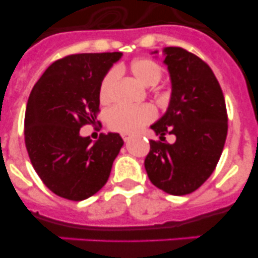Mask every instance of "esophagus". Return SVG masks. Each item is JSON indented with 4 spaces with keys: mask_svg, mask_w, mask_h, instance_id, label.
I'll use <instances>...</instances> for the list:
<instances>
[{
    "mask_svg": "<svg viewBox=\"0 0 258 258\" xmlns=\"http://www.w3.org/2000/svg\"><path fill=\"white\" fill-rule=\"evenodd\" d=\"M121 137H122V140H124V142H127V141L132 138L131 134H121Z\"/></svg>",
    "mask_w": 258,
    "mask_h": 258,
    "instance_id": "34e87169",
    "label": "esophagus"
}]
</instances>
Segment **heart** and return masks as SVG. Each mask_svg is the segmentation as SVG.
<instances>
[{
  "label": "heart",
  "mask_w": 258,
  "mask_h": 258,
  "mask_svg": "<svg viewBox=\"0 0 258 258\" xmlns=\"http://www.w3.org/2000/svg\"><path fill=\"white\" fill-rule=\"evenodd\" d=\"M131 72L134 79L143 86H155L163 77V68L152 59L141 58L131 63ZM120 68L109 70L102 79L98 97L102 103L112 99L115 85L117 83ZM156 117V111L150 104L141 106H115L107 112V122L111 129L120 133H134L143 125L151 122Z\"/></svg>",
  "instance_id": "obj_1"
}]
</instances>
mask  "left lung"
I'll return each instance as SVG.
<instances>
[{
	"label": "left lung",
	"mask_w": 258,
	"mask_h": 258,
	"mask_svg": "<svg viewBox=\"0 0 258 258\" xmlns=\"http://www.w3.org/2000/svg\"><path fill=\"white\" fill-rule=\"evenodd\" d=\"M172 80V98L165 115L151 126L173 145L150 142L146 172L157 188L170 195L194 192L216 169L227 136V111L222 89L206 61L178 46L164 49Z\"/></svg>",
	"instance_id": "1"
}]
</instances>
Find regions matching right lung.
Instances as JSON below:
<instances>
[{
  "instance_id": "1",
  "label": "right lung",
  "mask_w": 258,
  "mask_h": 258,
  "mask_svg": "<svg viewBox=\"0 0 258 258\" xmlns=\"http://www.w3.org/2000/svg\"><path fill=\"white\" fill-rule=\"evenodd\" d=\"M122 52L72 54L46 68L32 89L24 117V141L36 173L50 191L74 202L106 184L122 147L117 133L95 143L80 136L84 125L102 124L99 84Z\"/></svg>"
}]
</instances>
